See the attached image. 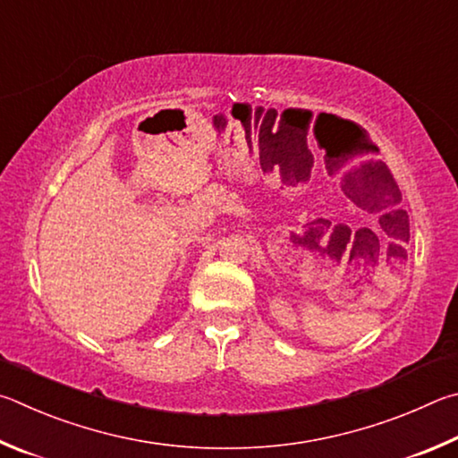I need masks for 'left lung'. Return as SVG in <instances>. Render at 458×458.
Listing matches in <instances>:
<instances>
[{"label":"left lung","instance_id":"left-lung-1","mask_svg":"<svg viewBox=\"0 0 458 458\" xmlns=\"http://www.w3.org/2000/svg\"><path fill=\"white\" fill-rule=\"evenodd\" d=\"M380 166H382V171L388 174L390 187H388L386 191H384V192H376V195L362 197V200L368 205V208H372V211H392V213L396 211V213L400 215V219L404 221V219H406V211H403V208H398L400 200H403V195H400V191H398V187H396L394 179H392L388 166L384 165L382 160H380ZM386 215H388V213H386ZM382 221H384V215L380 216V225H382Z\"/></svg>","mask_w":458,"mask_h":458}]
</instances>
